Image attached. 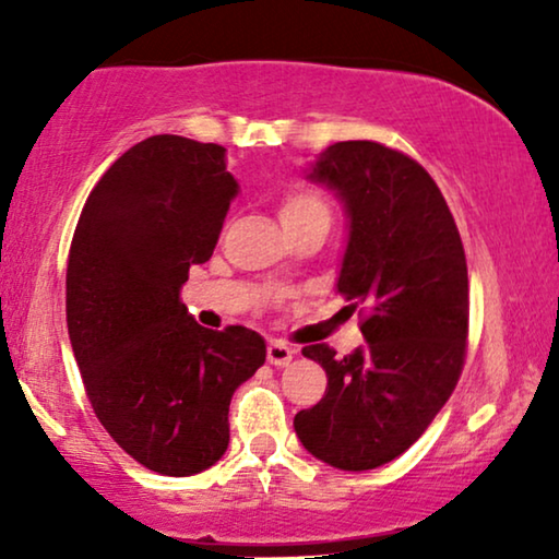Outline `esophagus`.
Here are the masks:
<instances>
[{
	"mask_svg": "<svg viewBox=\"0 0 559 559\" xmlns=\"http://www.w3.org/2000/svg\"><path fill=\"white\" fill-rule=\"evenodd\" d=\"M293 356H295V350L282 341H270V346H266V361H270L272 366H280V369L293 361Z\"/></svg>",
	"mask_w": 559,
	"mask_h": 559,
	"instance_id": "obj_1",
	"label": "esophagus"
}]
</instances>
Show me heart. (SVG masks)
Listing matches in <instances>:
<instances>
[{
  "instance_id": "1",
  "label": "heart",
  "mask_w": 559,
  "mask_h": 559,
  "mask_svg": "<svg viewBox=\"0 0 559 559\" xmlns=\"http://www.w3.org/2000/svg\"><path fill=\"white\" fill-rule=\"evenodd\" d=\"M310 218H325L328 221V205L318 193H312L308 188H297L293 193H287L280 203V221L282 226L300 224V221Z\"/></svg>"
}]
</instances>
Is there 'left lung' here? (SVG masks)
I'll use <instances>...</instances> for the list:
<instances>
[{
    "instance_id": "obj_1",
    "label": "left lung",
    "mask_w": 559,
    "mask_h": 559,
    "mask_svg": "<svg viewBox=\"0 0 559 559\" xmlns=\"http://www.w3.org/2000/svg\"><path fill=\"white\" fill-rule=\"evenodd\" d=\"M305 178L346 213L335 289L366 310L361 346L338 358L305 346L325 369V396L295 415L302 448L341 471L400 457L453 394L468 338V266L440 188L402 152L335 142Z\"/></svg>"
}]
</instances>
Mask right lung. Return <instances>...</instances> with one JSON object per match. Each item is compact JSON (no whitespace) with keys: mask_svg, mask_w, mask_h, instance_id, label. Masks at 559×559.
Listing matches in <instances>:
<instances>
[{"mask_svg":"<svg viewBox=\"0 0 559 559\" xmlns=\"http://www.w3.org/2000/svg\"><path fill=\"white\" fill-rule=\"evenodd\" d=\"M236 195L221 144L155 134L104 173L75 226L66 277L75 364L98 423L163 476L221 461L231 396L266 358L262 335L209 331L180 300Z\"/></svg>","mask_w":559,"mask_h":559,"instance_id":"obj_1","label":"right lung"}]
</instances>
